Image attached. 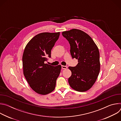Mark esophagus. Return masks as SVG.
<instances>
[{
  "label": "esophagus",
  "mask_w": 121,
  "mask_h": 121,
  "mask_svg": "<svg viewBox=\"0 0 121 121\" xmlns=\"http://www.w3.org/2000/svg\"><path fill=\"white\" fill-rule=\"evenodd\" d=\"M67 68V66L62 65V69H66Z\"/></svg>",
  "instance_id": "obj_1"
}]
</instances>
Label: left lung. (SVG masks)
Returning <instances> with one entry per match:
<instances>
[{
  "mask_svg": "<svg viewBox=\"0 0 121 121\" xmlns=\"http://www.w3.org/2000/svg\"><path fill=\"white\" fill-rule=\"evenodd\" d=\"M62 34L70 44L72 57L78 60L76 66L68 67L72 73L68 83L76 91H87L95 83L100 71L98 48L88 34L80 30L73 29Z\"/></svg>",
  "mask_w": 121,
  "mask_h": 121,
  "instance_id": "8db88e82",
  "label": "left lung"
}]
</instances>
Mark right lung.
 <instances>
[{
  "label": "right lung",
  "mask_w": 121,
  "mask_h": 121,
  "mask_svg": "<svg viewBox=\"0 0 121 121\" xmlns=\"http://www.w3.org/2000/svg\"><path fill=\"white\" fill-rule=\"evenodd\" d=\"M60 32H43L33 37L26 45L22 56L23 74L30 88L36 93L46 95L55 89L61 65L45 63L51 57V50Z\"/></svg>",
  "instance_id": "obj_1"
}]
</instances>
